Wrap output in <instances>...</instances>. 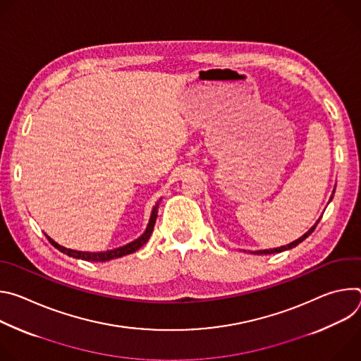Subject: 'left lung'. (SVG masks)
Listing matches in <instances>:
<instances>
[{"label":"left lung","mask_w":361,"mask_h":361,"mask_svg":"<svg viewBox=\"0 0 361 361\" xmlns=\"http://www.w3.org/2000/svg\"><path fill=\"white\" fill-rule=\"evenodd\" d=\"M333 194H334V191H333ZM331 200V198H330ZM319 221H320V219L317 220V223L308 230L304 235H301L300 238H297L295 241H293V243H290V244H287V245H283V247H277V248H270V250H259V251H250V252H252V254H274V252H281V251H286V250H290V248H293V247H295V245H298L301 241H304L308 235H310L313 231H314V228H316V226L319 224Z\"/></svg>","instance_id":"1"}]
</instances>
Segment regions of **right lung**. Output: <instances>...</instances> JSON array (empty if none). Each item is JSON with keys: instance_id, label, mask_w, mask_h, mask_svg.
I'll use <instances>...</instances> for the list:
<instances>
[{"instance_id": "1", "label": "right lung", "mask_w": 361, "mask_h": 361, "mask_svg": "<svg viewBox=\"0 0 361 361\" xmlns=\"http://www.w3.org/2000/svg\"><path fill=\"white\" fill-rule=\"evenodd\" d=\"M157 213H159V202L154 205V209L151 212V217H149V221L147 224V228L145 231L142 233V235H140L137 240L123 245V247H118V248H114V250H107V251H101V252H88V251H77V250H71V248H66L63 245H60L59 243H56L53 238L48 237L45 234V237L48 238V241L53 244L57 250H60L61 252L70 255V257H74V259H80V260H85V262H110L113 259H118V257H123V255H127V254H131L134 251H137L138 248H141L149 238L152 230H154V224H156V220H157Z\"/></svg>"}]
</instances>
